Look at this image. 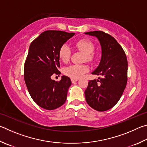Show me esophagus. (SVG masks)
<instances>
[{
  "mask_svg": "<svg viewBox=\"0 0 147 147\" xmlns=\"http://www.w3.org/2000/svg\"><path fill=\"white\" fill-rule=\"evenodd\" d=\"M71 81L72 82V83H76V82H77L78 81V79H75V78H71Z\"/></svg>",
  "mask_w": 147,
  "mask_h": 147,
  "instance_id": "obj_1",
  "label": "esophagus"
}]
</instances>
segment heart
Segmentation results:
<instances>
[{"label":"heart","instance_id":"obj_1","mask_svg":"<svg viewBox=\"0 0 147 147\" xmlns=\"http://www.w3.org/2000/svg\"><path fill=\"white\" fill-rule=\"evenodd\" d=\"M76 47L85 53L87 61H92L93 59L92 53L95 50V46L90 40L83 38L76 43ZM71 50L69 46L64 45L59 51V57L64 63L68 62L70 57ZM88 71V67L86 64H72L64 69V73L71 78L78 79L83 76Z\"/></svg>","mask_w":147,"mask_h":147}]
</instances>
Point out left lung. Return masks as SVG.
<instances>
[{
	"mask_svg": "<svg viewBox=\"0 0 147 147\" xmlns=\"http://www.w3.org/2000/svg\"><path fill=\"white\" fill-rule=\"evenodd\" d=\"M96 37L101 48V58L92 74L102 78L89 81L84 92L87 103L99 112L111 109L119 101L127 83L128 63L125 53L115 38L101 31L86 32Z\"/></svg>",
	"mask_w": 147,
	"mask_h": 147,
	"instance_id": "left-lung-1",
	"label": "left lung"
}]
</instances>
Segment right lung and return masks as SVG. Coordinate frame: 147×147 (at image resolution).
Listing matches in <instances>:
<instances>
[{
	"label": "right lung",
	"mask_w": 147,
	"mask_h": 147,
	"mask_svg": "<svg viewBox=\"0 0 147 147\" xmlns=\"http://www.w3.org/2000/svg\"><path fill=\"white\" fill-rule=\"evenodd\" d=\"M75 33L48 30L31 43L24 64L25 83L31 97L46 110L57 109L65 102L70 79L63 76L60 81L51 79L59 74V49Z\"/></svg>",
	"instance_id": "add662e5"
}]
</instances>
